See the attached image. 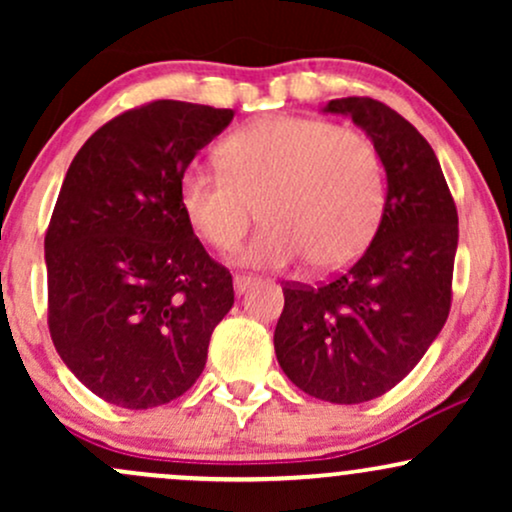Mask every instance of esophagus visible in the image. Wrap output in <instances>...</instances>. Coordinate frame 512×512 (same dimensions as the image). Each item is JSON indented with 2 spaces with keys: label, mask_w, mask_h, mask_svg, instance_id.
Segmentation results:
<instances>
[{
  "label": "esophagus",
  "mask_w": 512,
  "mask_h": 512,
  "mask_svg": "<svg viewBox=\"0 0 512 512\" xmlns=\"http://www.w3.org/2000/svg\"><path fill=\"white\" fill-rule=\"evenodd\" d=\"M252 284H257V276H252V274H236V276H233V289H236L238 296H240V293L248 291Z\"/></svg>",
  "instance_id": "1"
}]
</instances>
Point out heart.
<instances>
[{"label": "heart", "instance_id": "1", "mask_svg": "<svg viewBox=\"0 0 512 512\" xmlns=\"http://www.w3.org/2000/svg\"><path fill=\"white\" fill-rule=\"evenodd\" d=\"M221 170L187 166L178 202L192 231L219 252L243 243L255 207L267 226L243 252L250 267L315 269L354 262L385 211V163L361 129L301 115H267L228 134Z\"/></svg>", "mask_w": 512, "mask_h": 512}]
</instances>
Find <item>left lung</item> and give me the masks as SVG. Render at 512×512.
I'll use <instances>...</instances> for the list:
<instances>
[{
    "instance_id": "obj_1",
    "label": "left lung",
    "mask_w": 512,
    "mask_h": 512,
    "mask_svg": "<svg viewBox=\"0 0 512 512\" xmlns=\"http://www.w3.org/2000/svg\"><path fill=\"white\" fill-rule=\"evenodd\" d=\"M325 113L351 115L378 146L385 211L346 272L320 286L286 281L274 351L305 395L361 404L407 378L448 320L457 207L431 144L395 110L351 96Z\"/></svg>"
}]
</instances>
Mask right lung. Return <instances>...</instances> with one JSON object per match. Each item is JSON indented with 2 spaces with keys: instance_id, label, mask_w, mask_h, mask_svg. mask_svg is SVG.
<instances>
[{
  "instance_id": "add662e5",
  "label": "right lung",
  "mask_w": 512,
  "mask_h": 512,
  "mask_svg": "<svg viewBox=\"0 0 512 512\" xmlns=\"http://www.w3.org/2000/svg\"><path fill=\"white\" fill-rule=\"evenodd\" d=\"M233 110L154 101L86 139L45 233L48 327L57 354L93 395L151 409L202 375L233 279L187 223L182 170Z\"/></svg>"
}]
</instances>
